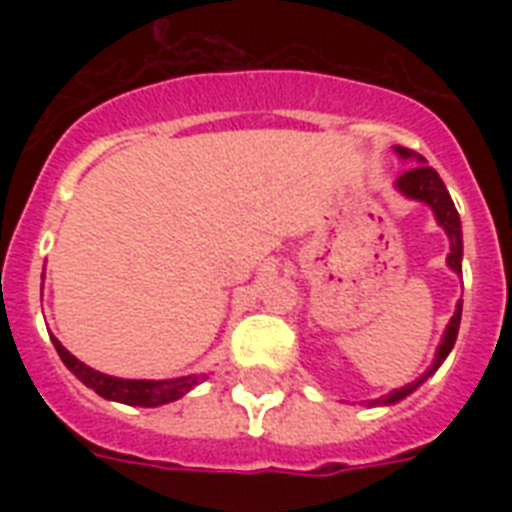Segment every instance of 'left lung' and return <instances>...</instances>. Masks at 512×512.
<instances>
[{
  "instance_id": "8db88e82",
  "label": "left lung",
  "mask_w": 512,
  "mask_h": 512,
  "mask_svg": "<svg viewBox=\"0 0 512 512\" xmlns=\"http://www.w3.org/2000/svg\"><path fill=\"white\" fill-rule=\"evenodd\" d=\"M398 154L404 156V159H420V164H417V167L406 170L404 175L398 177V188H401L406 196L425 201V204H430V207H433V212H436V220L444 225V231L449 233V241H452V252H449V257H446V260H449V265H452L454 271L460 273L462 271V265H460L462 263L460 215H457V209H454V201H452V196H449V191H446L444 180L438 177V172L433 170V167L422 164V156H417L414 151H409V148L398 146ZM460 319H462V303L457 305V313H454L452 321H449V327H446L444 340H441V345H438V356L428 372L422 374V377H417L414 382H409L406 388L393 390V393H388L385 398H377L374 404H396V401H401V398L409 396L412 390L420 388L422 382L428 380L430 374L436 372L438 366H441V361L449 356V350L454 348V340H457V332H460Z\"/></svg>"
}]
</instances>
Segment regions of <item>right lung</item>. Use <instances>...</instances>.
Returning a JSON list of instances; mask_svg holds the SVG:
<instances>
[{"instance_id":"right-lung-1","label":"right lung","mask_w":512,"mask_h":512,"mask_svg":"<svg viewBox=\"0 0 512 512\" xmlns=\"http://www.w3.org/2000/svg\"><path fill=\"white\" fill-rule=\"evenodd\" d=\"M52 345L58 350V356L63 358V364L79 377V380L92 388L98 396L111 398V401H122L130 406H159L170 404L175 398L185 396L193 385H199V377H180V380H119V377H108L87 364H82L79 358H74L55 337Z\"/></svg>"}]
</instances>
